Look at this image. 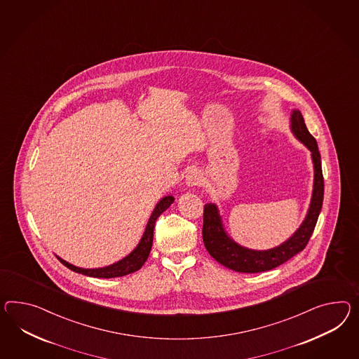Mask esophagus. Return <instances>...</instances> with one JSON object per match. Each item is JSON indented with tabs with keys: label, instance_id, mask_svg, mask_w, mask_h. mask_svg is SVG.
I'll return each instance as SVG.
<instances>
[{
	"label": "esophagus",
	"instance_id": "34e87169",
	"mask_svg": "<svg viewBox=\"0 0 359 359\" xmlns=\"http://www.w3.org/2000/svg\"><path fill=\"white\" fill-rule=\"evenodd\" d=\"M186 182L189 186H199L203 182V177L196 170H190L186 177Z\"/></svg>",
	"mask_w": 359,
	"mask_h": 359
}]
</instances>
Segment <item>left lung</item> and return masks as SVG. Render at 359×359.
I'll return each instance as SVG.
<instances>
[{
  "label": "left lung",
  "mask_w": 359,
  "mask_h": 359,
  "mask_svg": "<svg viewBox=\"0 0 359 359\" xmlns=\"http://www.w3.org/2000/svg\"><path fill=\"white\" fill-rule=\"evenodd\" d=\"M292 130L295 137L313 152L315 180H313V199L310 210L301 228L292 238L287 239L278 248L266 251H254L241 248L225 234L221 224L220 215L215 204H205L203 210V242L207 251L220 264L242 273H259L271 271L284 264L289 259L301 252L313 236L319 213L322 211L324 198V178H323L322 160L318 149L316 139L306 128L301 111L292 114Z\"/></svg>",
  "instance_id": "8db88e82"
}]
</instances>
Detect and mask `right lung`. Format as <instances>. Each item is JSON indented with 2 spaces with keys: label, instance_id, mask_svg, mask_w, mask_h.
I'll list each match as a JSON object with an SVG mask.
<instances>
[{
  "label": "right lung",
  "instance_id": "obj_1",
  "mask_svg": "<svg viewBox=\"0 0 359 359\" xmlns=\"http://www.w3.org/2000/svg\"><path fill=\"white\" fill-rule=\"evenodd\" d=\"M173 201H175L173 196H165L157 203L156 208H155V211L152 212V216L149 217L147 228H146V231L143 234V238L139 242L138 248H135L129 257L122 259L120 262H117V263H114V264L109 266L97 268V269H84V268H78V266H73V264H69L61 257H58V260L65 266H67L69 269H72L76 273H82L86 276L99 277V278L126 276V275H130V273L138 271L146 263L148 255L151 252L152 242H154V229H155V222H156L157 217L165 211L166 208H169V205L173 203Z\"/></svg>",
  "mask_w": 359,
  "mask_h": 359
}]
</instances>
